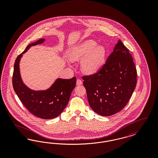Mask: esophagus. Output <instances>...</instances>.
Wrapping results in <instances>:
<instances>
[{
  "label": "esophagus",
  "instance_id": "1",
  "mask_svg": "<svg viewBox=\"0 0 158 158\" xmlns=\"http://www.w3.org/2000/svg\"><path fill=\"white\" fill-rule=\"evenodd\" d=\"M82 84V81L79 79H77V81H76V85H81Z\"/></svg>",
  "mask_w": 158,
  "mask_h": 158
}]
</instances>
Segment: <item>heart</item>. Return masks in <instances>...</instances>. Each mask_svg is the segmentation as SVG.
Returning <instances> with one entry per match:
<instances>
[{"label": "heart", "instance_id": "obj_1", "mask_svg": "<svg viewBox=\"0 0 158 158\" xmlns=\"http://www.w3.org/2000/svg\"><path fill=\"white\" fill-rule=\"evenodd\" d=\"M107 50L104 45H98L94 40H88L74 46L69 54L70 60H81L83 72L91 75L97 73L104 65Z\"/></svg>", "mask_w": 158, "mask_h": 158}]
</instances>
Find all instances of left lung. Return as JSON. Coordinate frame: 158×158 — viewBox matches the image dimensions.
I'll use <instances>...</instances> for the list:
<instances>
[{
    "label": "left lung",
    "instance_id": "left-lung-1",
    "mask_svg": "<svg viewBox=\"0 0 158 158\" xmlns=\"http://www.w3.org/2000/svg\"><path fill=\"white\" fill-rule=\"evenodd\" d=\"M90 108L102 116H110L127 104L137 83L133 57L119 40L104 65L96 73L82 77Z\"/></svg>",
    "mask_w": 158,
    "mask_h": 158
}]
</instances>
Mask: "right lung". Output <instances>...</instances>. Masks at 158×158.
Wrapping results in <instances>:
<instances>
[{
  "instance_id": "obj_1",
  "label": "right lung",
  "mask_w": 158,
  "mask_h": 158,
  "mask_svg": "<svg viewBox=\"0 0 158 158\" xmlns=\"http://www.w3.org/2000/svg\"><path fill=\"white\" fill-rule=\"evenodd\" d=\"M44 38L28 45L15 60L12 85L15 93L26 108L33 115L42 119H52L63 111L69 101L71 93L76 86V77L70 79L57 78L48 89L34 90L23 82L19 68L23 54L32 46L41 44Z\"/></svg>"
}]
</instances>
